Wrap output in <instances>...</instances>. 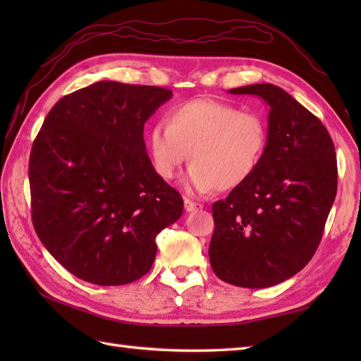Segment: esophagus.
<instances>
[{
  "label": "esophagus",
  "instance_id": "obj_1",
  "mask_svg": "<svg viewBox=\"0 0 361 361\" xmlns=\"http://www.w3.org/2000/svg\"><path fill=\"white\" fill-rule=\"evenodd\" d=\"M185 209L188 212H192V211H198V209H203V204L202 203H195L192 200H189V198H185Z\"/></svg>",
  "mask_w": 361,
  "mask_h": 361
}]
</instances>
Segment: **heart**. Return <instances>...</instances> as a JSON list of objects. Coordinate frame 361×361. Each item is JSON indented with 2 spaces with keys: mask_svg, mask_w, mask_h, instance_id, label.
I'll use <instances>...</instances> for the list:
<instances>
[{
  "mask_svg": "<svg viewBox=\"0 0 361 361\" xmlns=\"http://www.w3.org/2000/svg\"><path fill=\"white\" fill-rule=\"evenodd\" d=\"M166 124H155L147 136L153 169L163 180H172L189 155L192 167L186 186L202 194L243 185L256 172L268 142L262 116L212 99L173 106Z\"/></svg>",
  "mask_w": 361,
  "mask_h": 361,
  "instance_id": "obj_1",
  "label": "heart"
}]
</instances>
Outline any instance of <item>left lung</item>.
Here are the masks:
<instances>
[{
    "mask_svg": "<svg viewBox=\"0 0 361 361\" xmlns=\"http://www.w3.org/2000/svg\"><path fill=\"white\" fill-rule=\"evenodd\" d=\"M264 99L268 142L256 172L212 204L209 260L221 281L265 288L309 264L336 195L332 137L315 114L271 83L229 90Z\"/></svg>",
    "mask_w": 361,
    "mask_h": 361,
    "instance_id": "obj_1",
    "label": "left lung"
}]
</instances>
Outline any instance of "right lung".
Wrapping results in <instances>:
<instances>
[{
  "label": "right lung",
  "instance_id": "right-lung-1",
  "mask_svg": "<svg viewBox=\"0 0 361 361\" xmlns=\"http://www.w3.org/2000/svg\"><path fill=\"white\" fill-rule=\"evenodd\" d=\"M172 91L96 82L52 106L32 144L29 185L38 239L68 271L96 286L147 273L157 235L183 198L145 152L144 124Z\"/></svg>",
  "mask_w": 361,
  "mask_h": 361
}]
</instances>
